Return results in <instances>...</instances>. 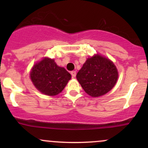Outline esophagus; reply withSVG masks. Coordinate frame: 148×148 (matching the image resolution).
Masks as SVG:
<instances>
[{"label": "esophagus", "mask_w": 148, "mask_h": 148, "mask_svg": "<svg viewBox=\"0 0 148 148\" xmlns=\"http://www.w3.org/2000/svg\"><path fill=\"white\" fill-rule=\"evenodd\" d=\"M71 74H72V76L73 78H74L76 75V73L75 71H72V72H71Z\"/></svg>", "instance_id": "34e87169"}]
</instances>
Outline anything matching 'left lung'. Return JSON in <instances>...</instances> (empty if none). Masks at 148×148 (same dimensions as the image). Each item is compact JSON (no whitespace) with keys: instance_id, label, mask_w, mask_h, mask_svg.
Returning <instances> with one entry per match:
<instances>
[{"instance_id":"8db88e82","label":"left lung","mask_w":148,"mask_h":148,"mask_svg":"<svg viewBox=\"0 0 148 148\" xmlns=\"http://www.w3.org/2000/svg\"><path fill=\"white\" fill-rule=\"evenodd\" d=\"M118 78L114 63L99 54L88 58L76 74L81 87L92 97L106 94L114 87Z\"/></svg>"}]
</instances>
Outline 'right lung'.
Here are the masks:
<instances>
[{
  "label": "right lung",
  "instance_id": "1",
  "mask_svg": "<svg viewBox=\"0 0 148 148\" xmlns=\"http://www.w3.org/2000/svg\"><path fill=\"white\" fill-rule=\"evenodd\" d=\"M30 77L35 87L44 95L55 96L62 91L71 74L64 67L57 65L53 59L44 58L34 64Z\"/></svg>",
  "mask_w": 148,
  "mask_h": 148
}]
</instances>
